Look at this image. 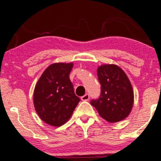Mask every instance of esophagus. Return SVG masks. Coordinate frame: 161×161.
I'll use <instances>...</instances> for the list:
<instances>
[{"label":"esophagus","instance_id":"34e87169","mask_svg":"<svg viewBox=\"0 0 161 161\" xmlns=\"http://www.w3.org/2000/svg\"><path fill=\"white\" fill-rule=\"evenodd\" d=\"M81 100L82 101H89V94L86 93L84 96L81 97Z\"/></svg>","mask_w":161,"mask_h":161}]
</instances>
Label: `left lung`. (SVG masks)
I'll return each instance as SVG.
<instances>
[{
    "instance_id": "1",
    "label": "left lung",
    "mask_w": 161,
    "mask_h": 161,
    "mask_svg": "<svg viewBox=\"0 0 161 161\" xmlns=\"http://www.w3.org/2000/svg\"><path fill=\"white\" fill-rule=\"evenodd\" d=\"M101 95L91 101L102 119L117 123L126 119L131 111L134 92L124 71L115 64H103L97 68Z\"/></svg>"
}]
</instances>
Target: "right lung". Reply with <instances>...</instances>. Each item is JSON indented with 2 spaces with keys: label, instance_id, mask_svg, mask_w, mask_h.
I'll return each instance as SVG.
<instances>
[{
  "label": "right lung",
  "instance_id": "1",
  "mask_svg": "<svg viewBox=\"0 0 161 161\" xmlns=\"http://www.w3.org/2000/svg\"><path fill=\"white\" fill-rule=\"evenodd\" d=\"M72 63H55L46 68L34 91V106L44 123L60 126L68 122L80 101L74 93L69 74Z\"/></svg>",
  "mask_w": 161,
  "mask_h": 161
}]
</instances>
